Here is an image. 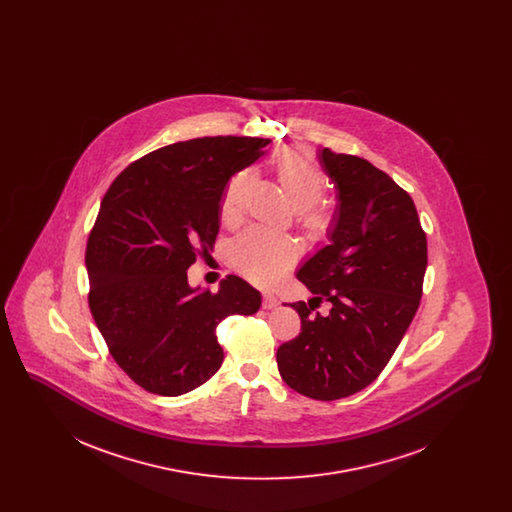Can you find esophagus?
<instances>
[{"instance_id": "obj_1", "label": "esophagus", "mask_w": 512, "mask_h": 512, "mask_svg": "<svg viewBox=\"0 0 512 512\" xmlns=\"http://www.w3.org/2000/svg\"><path fill=\"white\" fill-rule=\"evenodd\" d=\"M278 305H280V303H278V299H276L274 295H270V293L263 295V309L270 311V309H276Z\"/></svg>"}]
</instances>
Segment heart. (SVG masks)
I'll list each match as a JSON object with an SVG mask.
<instances>
[{"label": "heart", "instance_id": "b5f03b06", "mask_svg": "<svg viewBox=\"0 0 512 512\" xmlns=\"http://www.w3.org/2000/svg\"><path fill=\"white\" fill-rule=\"evenodd\" d=\"M276 174L284 194L288 195L293 207L301 211L305 234L317 244L328 242L338 220L334 211L318 205L328 180L317 161L305 151H286L276 159ZM253 184V169H244L230 178L220 201V219L224 224L242 220ZM297 255V245L290 238L272 234L265 228L247 230L230 247L232 267L259 286L276 284L295 265Z\"/></svg>", "mask_w": 512, "mask_h": 512}]
</instances>
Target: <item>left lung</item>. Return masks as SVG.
Wrapping results in <instances>:
<instances>
[{
	"instance_id": "obj_1",
	"label": "left lung",
	"mask_w": 512,
	"mask_h": 512,
	"mask_svg": "<svg viewBox=\"0 0 512 512\" xmlns=\"http://www.w3.org/2000/svg\"><path fill=\"white\" fill-rule=\"evenodd\" d=\"M318 161L338 192V222L297 278L332 309L322 317L293 303L301 332L278 347L276 363L292 390L334 401L365 390L390 363L420 305L428 245L411 195L386 172L328 147Z\"/></svg>"
}]
</instances>
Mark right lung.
<instances>
[{
	"instance_id": "1",
	"label": "right lung",
	"mask_w": 512,
	"mask_h": 512,
	"mask_svg": "<svg viewBox=\"0 0 512 512\" xmlns=\"http://www.w3.org/2000/svg\"><path fill=\"white\" fill-rule=\"evenodd\" d=\"M265 146L247 136L176 142L128 165L101 199L86 245L88 303L115 363L149 393L205 384L224 359L220 320L261 307L234 274L211 293L190 288L186 270L213 249L226 182Z\"/></svg>"
}]
</instances>
